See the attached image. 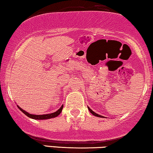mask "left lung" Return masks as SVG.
<instances>
[{
    "label": "left lung",
    "mask_w": 153,
    "mask_h": 153,
    "mask_svg": "<svg viewBox=\"0 0 153 153\" xmlns=\"http://www.w3.org/2000/svg\"><path fill=\"white\" fill-rule=\"evenodd\" d=\"M88 109H89V111H90V113L92 114H93L94 116H95V117H102V116H100V115H99V114H96L95 112H94L93 111H92V109H90V107H88Z\"/></svg>",
    "instance_id": "8db88e82"
}]
</instances>
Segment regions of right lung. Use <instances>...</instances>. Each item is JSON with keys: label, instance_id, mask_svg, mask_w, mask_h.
<instances>
[{"label": "right lung", "instance_id": "right-lung-1", "mask_svg": "<svg viewBox=\"0 0 153 153\" xmlns=\"http://www.w3.org/2000/svg\"><path fill=\"white\" fill-rule=\"evenodd\" d=\"M17 107H18L19 109H20V111H22V112H23V113H24L25 115L27 116L28 117L32 118V119H38V120L41 119L42 120V119H51V118L56 117L57 116H59L60 114H61V112L62 111L63 105L61 106V107L60 108V109L58 110V111H56V112H53V113H52V114H43V115L31 114H29L27 111H25V110H23V109H21L20 107H18V106H17Z\"/></svg>", "mask_w": 153, "mask_h": 153}]
</instances>
